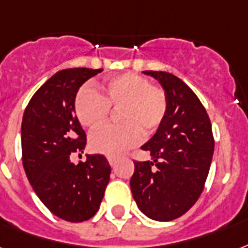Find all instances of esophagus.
<instances>
[{
	"mask_svg": "<svg viewBox=\"0 0 248 248\" xmlns=\"http://www.w3.org/2000/svg\"><path fill=\"white\" fill-rule=\"evenodd\" d=\"M108 161H109L110 166H114L117 164V158L116 157H108Z\"/></svg>",
	"mask_w": 248,
	"mask_h": 248,
	"instance_id": "obj_1",
	"label": "esophagus"
}]
</instances>
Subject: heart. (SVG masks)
Returning a JSON list of instances; mask_svg holds the SVG:
<instances>
[{
    "instance_id": "1",
    "label": "heart",
    "mask_w": 248,
    "mask_h": 248,
    "mask_svg": "<svg viewBox=\"0 0 248 248\" xmlns=\"http://www.w3.org/2000/svg\"><path fill=\"white\" fill-rule=\"evenodd\" d=\"M110 108L118 111L121 124H108L94 131L90 147L97 154L116 157L135 147L144 135L149 137L161 126L169 109L165 90L151 84L135 73L104 79L99 92L83 87L75 94L74 110L82 126L96 128L105 124Z\"/></svg>"
}]
</instances>
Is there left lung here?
<instances>
[{"label": "left lung", "mask_w": 248, "mask_h": 248, "mask_svg": "<svg viewBox=\"0 0 248 248\" xmlns=\"http://www.w3.org/2000/svg\"><path fill=\"white\" fill-rule=\"evenodd\" d=\"M165 90V120L144 145L151 161H134L132 196L145 216L156 221L178 218L199 199L212 162L215 140L205 108L175 75L144 71Z\"/></svg>", "instance_id": "1"}]
</instances>
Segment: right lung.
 <instances>
[{"label":"right lung","instance_id":"1","mask_svg":"<svg viewBox=\"0 0 248 248\" xmlns=\"http://www.w3.org/2000/svg\"><path fill=\"white\" fill-rule=\"evenodd\" d=\"M103 69L61 70L30 100L22 121V161L33 191L49 211L62 220L82 222L99 211L110 179V165L103 155L83 154L86 132L74 113V100L83 83Z\"/></svg>","mask_w":248,"mask_h":248}]
</instances>
